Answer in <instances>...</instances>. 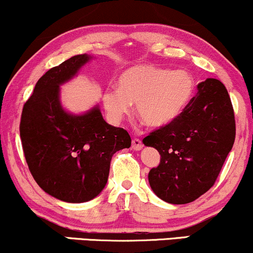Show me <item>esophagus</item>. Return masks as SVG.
<instances>
[{"label":"esophagus","mask_w":253,"mask_h":253,"mask_svg":"<svg viewBox=\"0 0 253 253\" xmlns=\"http://www.w3.org/2000/svg\"><path fill=\"white\" fill-rule=\"evenodd\" d=\"M132 149L134 151H139L143 149V143H141V140H139V139H133L132 140Z\"/></svg>","instance_id":"34e87169"}]
</instances>
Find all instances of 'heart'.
<instances>
[{
    "instance_id": "b5f03b06",
    "label": "heart",
    "mask_w": 253,
    "mask_h": 253,
    "mask_svg": "<svg viewBox=\"0 0 253 253\" xmlns=\"http://www.w3.org/2000/svg\"><path fill=\"white\" fill-rule=\"evenodd\" d=\"M195 89L190 72L156 65H136L119 78L118 88L103 92L108 118L118 123L135 103L138 117L145 125L161 128L176 120L189 102Z\"/></svg>"
}]
</instances>
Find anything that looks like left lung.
Here are the masks:
<instances>
[{
  "instance_id": "left-lung-1",
  "label": "left lung",
  "mask_w": 253,
  "mask_h": 253,
  "mask_svg": "<svg viewBox=\"0 0 253 253\" xmlns=\"http://www.w3.org/2000/svg\"><path fill=\"white\" fill-rule=\"evenodd\" d=\"M197 90L173 123L143 140L161 155V163L149 172L151 189L172 205L195 201L213 187L236 139L233 107L225 85L207 78Z\"/></svg>"
}]
</instances>
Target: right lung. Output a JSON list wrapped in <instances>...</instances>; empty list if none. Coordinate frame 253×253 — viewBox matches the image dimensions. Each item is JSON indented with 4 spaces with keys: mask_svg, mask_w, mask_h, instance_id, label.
<instances>
[{
    "mask_svg": "<svg viewBox=\"0 0 253 253\" xmlns=\"http://www.w3.org/2000/svg\"><path fill=\"white\" fill-rule=\"evenodd\" d=\"M91 58L77 54L50 69L22 109L20 136L32 176L45 193L64 202L96 197L108 181L113 155L130 146L127 130L107 124L98 106L83 114L63 108L60 85Z\"/></svg>",
    "mask_w": 253,
    "mask_h": 253,
    "instance_id": "add662e5",
    "label": "right lung"
}]
</instances>
